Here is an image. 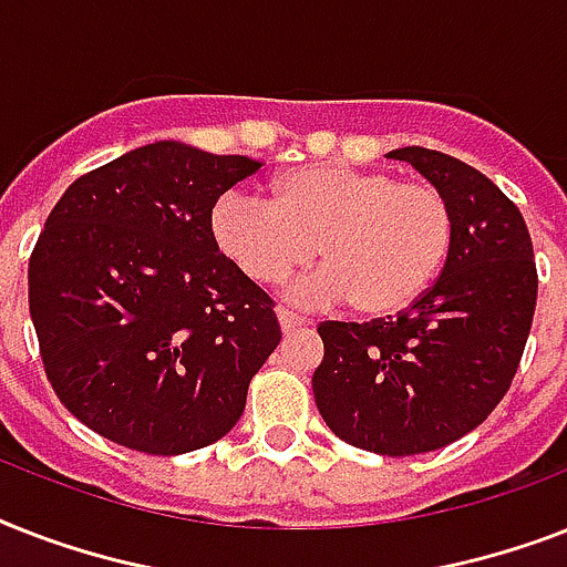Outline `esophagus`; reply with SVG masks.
<instances>
[{
	"label": "esophagus",
	"instance_id": "34e87169",
	"mask_svg": "<svg viewBox=\"0 0 567 567\" xmlns=\"http://www.w3.org/2000/svg\"><path fill=\"white\" fill-rule=\"evenodd\" d=\"M276 318H279V323H282L285 332H297V329L311 327V320L300 318V315H293V311H288V309L276 311Z\"/></svg>",
	"mask_w": 567,
	"mask_h": 567
}]
</instances>
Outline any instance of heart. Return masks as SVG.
<instances>
[{
  "label": "heart",
  "mask_w": 567,
  "mask_h": 567,
  "mask_svg": "<svg viewBox=\"0 0 567 567\" xmlns=\"http://www.w3.org/2000/svg\"><path fill=\"white\" fill-rule=\"evenodd\" d=\"M220 252L256 285H279L315 256L327 261L291 288L302 306L350 300L391 315L417 300L453 244V208L430 182L385 171L302 164L270 182V203L226 194L212 208Z\"/></svg>",
  "instance_id": "obj_1"
}]
</instances>
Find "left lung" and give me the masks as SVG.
I'll use <instances>...</instances> for the list:
<instances>
[{
  "mask_svg": "<svg viewBox=\"0 0 567 567\" xmlns=\"http://www.w3.org/2000/svg\"><path fill=\"white\" fill-rule=\"evenodd\" d=\"M453 208V244L432 288L396 318L327 320L315 403L338 439L379 456L447 447L509 391L536 311L527 223L492 179L453 155L403 146Z\"/></svg>",
  "mask_w": 567,
  "mask_h": 567,
  "instance_id": "obj_1",
  "label": "left lung"
}]
</instances>
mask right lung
I'll use <instances>...</instances> for the list:
<instances>
[{
  "label": "right lung",
  "instance_id": "obj_1",
  "mask_svg": "<svg viewBox=\"0 0 567 567\" xmlns=\"http://www.w3.org/2000/svg\"><path fill=\"white\" fill-rule=\"evenodd\" d=\"M261 164L158 141L64 190L29 258V309L58 400L150 456L238 423L282 329L212 235V208Z\"/></svg>",
  "mask_w": 567,
  "mask_h": 567
}]
</instances>
